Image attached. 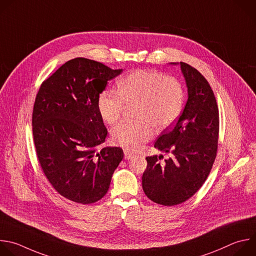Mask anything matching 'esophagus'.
<instances>
[{"instance_id":"34e87169","label":"esophagus","mask_w":256,"mask_h":256,"mask_svg":"<svg viewBox=\"0 0 256 256\" xmlns=\"http://www.w3.org/2000/svg\"><path fill=\"white\" fill-rule=\"evenodd\" d=\"M133 156H134L133 153H131V152L127 151V150H125V151H124V158H125V160H131Z\"/></svg>"}]
</instances>
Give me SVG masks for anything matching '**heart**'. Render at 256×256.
<instances>
[{"mask_svg": "<svg viewBox=\"0 0 256 256\" xmlns=\"http://www.w3.org/2000/svg\"><path fill=\"white\" fill-rule=\"evenodd\" d=\"M184 103L180 82L156 70H133L118 82V92L104 90L98 98V111L105 123L115 124L125 106L137 105L136 123L122 122L111 131L112 142L136 150L153 135L152 126L166 129L178 118Z\"/></svg>", "mask_w": 256, "mask_h": 256, "instance_id": "1", "label": "heart"}]
</instances>
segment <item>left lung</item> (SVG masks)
<instances>
[{
    "instance_id": "8db88e82",
    "label": "left lung",
    "mask_w": 256,
    "mask_h": 256,
    "mask_svg": "<svg viewBox=\"0 0 256 256\" xmlns=\"http://www.w3.org/2000/svg\"><path fill=\"white\" fill-rule=\"evenodd\" d=\"M180 64L188 100L176 125L154 143L170 158L164 164L158 162L162 156L146 158L142 176L145 194L164 206L186 202L205 182L216 158L219 136V111L209 82L188 64Z\"/></svg>"
}]
</instances>
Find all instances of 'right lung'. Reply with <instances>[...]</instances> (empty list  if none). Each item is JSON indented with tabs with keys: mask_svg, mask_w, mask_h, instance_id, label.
Returning <instances> with one entry per match:
<instances>
[{
	"mask_svg": "<svg viewBox=\"0 0 256 256\" xmlns=\"http://www.w3.org/2000/svg\"><path fill=\"white\" fill-rule=\"evenodd\" d=\"M123 70L84 58L66 62L44 80L35 98L32 126L40 166L56 190L76 202L103 198L123 160L120 147H96L108 131L98 98Z\"/></svg>",
	"mask_w": 256,
	"mask_h": 256,
	"instance_id": "right-lung-1",
	"label": "right lung"
}]
</instances>
